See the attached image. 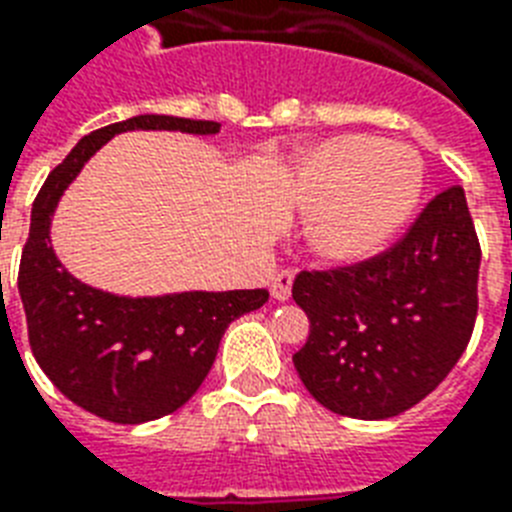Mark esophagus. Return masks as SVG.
<instances>
[{
	"mask_svg": "<svg viewBox=\"0 0 512 512\" xmlns=\"http://www.w3.org/2000/svg\"><path fill=\"white\" fill-rule=\"evenodd\" d=\"M292 284H294L292 270H281V273H276L273 281H270V294H273V299L286 302V299L292 297Z\"/></svg>",
	"mask_w": 512,
	"mask_h": 512,
	"instance_id": "obj_1",
	"label": "esophagus"
}]
</instances>
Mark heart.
I'll list each match as a JSON object with an SVG mask.
<instances>
[{
  "label": "heart",
  "instance_id": "b5f03b06",
  "mask_svg": "<svg viewBox=\"0 0 512 512\" xmlns=\"http://www.w3.org/2000/svg\"><path fill=\"white\" fill-rule=\"evenodd\" d=\"M423 162L413 147L373 136H339L307 160L299 194L307 210H326L315 244L339 263L371 257L413 213Z\"/></svg>",
  "mask_w": 512,
  "mask_h": 512
}]
</instances>
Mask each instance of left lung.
I'll list each match as a JSON object with an SVG mask.
<instances>
[{
  "instance_id": "obj_1",
  "label": "left lung",
  "mask_w": 512,
  "mask_h": 512,
  "mask_svg": "<svg viewBox=\"0 0 512 512\" xmlns=\"http://www.w3.org/2000/svg\"><path fill=\"white\" fill-rule=\"evenodd\" d=\"M479 263L476 226L455 184L376 255L297 273L292 297L310 336L294 368L307 392L360 421L392 418L429 397L471 342Z\"/></svg>"
}]
</instances>
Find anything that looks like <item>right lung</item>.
Instances as JSON below:
<instances>
[{"label": "right lung", "instance_id": "obj_1", "mask_svg": "<svg viewBox=\"0 0 512 512\" xmlns=\"http://www.w3.org/2000/svg\"><path fill=\"white\" fill-rule=\"evenodd\" d=\"M139 128L218 134L220 123L136 115L83 136L36 194L18 270L36 363L70 402L112 423L155 421L189 402L213 368L228 323L268 302L265 289L115 297L62 268L49 244L57 199L105 141Z\"/></svg>", "mask_w": 512, "mask_h": 512}]
</instances>
